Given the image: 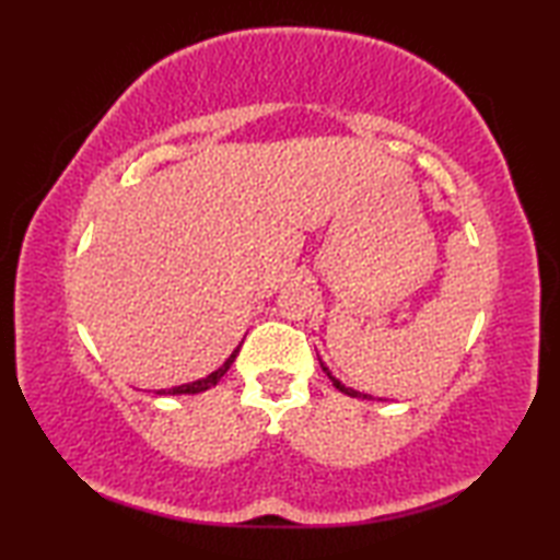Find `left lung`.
<instances>
[{"label": "left lung", "instance_id": "8db88e82", "mask_svg": "<svg viewBox=\"0 0 560 560\" xmlns=\"http://www.w3.org/2000/svg\"><path fill=\"white\" fill-rule=\"evenodd\" d=\"M323 371L329 375V380H331V383H335V387L339 389V392H343V395H349V397H359V399H373L371 395H363V392H355V389H351V387H343L341 383H339V380L335 377V375H331L329 371H327V368H325V363H323Z\"/></svg>", "mask_w": 560, "mask_h": 560}]
</instances>
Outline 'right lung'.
Returning a JSON list of instances; mask_svg holds the SVG:
<instances>
[{"label": "right lung", "instance_id": "1", "mask_svg": "<svg viewBox=\"0 0 560 560\" xmlns=\"http://www.w3.org/2000/svg\"><path fill=\"white\" fill-rule=\"evenodd\" d=\"M241 347H243V343H237V349L229 355V359H225V363L219 368V371H213L211 375L201 377V380H195V383H189V385H180V387H173V389H159V395H197V392H205V389L213 387L225 373H229V368L233 365Z\"/></svg>", "mask_w": 560, "mask_h": 560}]
</instances>
